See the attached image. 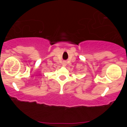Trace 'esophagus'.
<instances>
[{
	"mask_svg": "<svg viewBox=\"0 0 127 127\" xmlns=\"http://www.w3.org/2000/svg\"><path fill=\"white\" fill-rule=\"evenodd\" d=\"M63 64L64 65H66L67 64H66V62H63Z\"/></svg>",
	"mask_w": 127,
	"mask_h": 127,
	"instance_id": "obj_1",
	"label": "esophagus"
}]
</instances>
